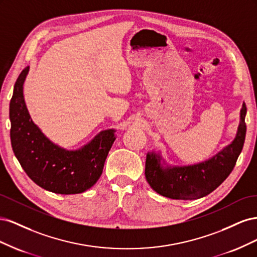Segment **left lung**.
Returning <instances> with one entry per match:
<instances>
[{"label": "left lung", "mask_w": 257, "mask_h": 257, "mask_svg": "<svg viewBox=\"0 0 257 257\" xmlns=\"http://www.w3.org/2000/svg\"><path fill=\"white\" fill-rule=\"evenodd\" d=\"M245 113L243 103L236 138L211 160L192 166L163 168L160 155L148 153L145 169L148 183L160 195L172 199H197L213 192L229 176L242 150L246 132Z\"/></svg>", "instance_id": "8db88e82"}]
</instances>
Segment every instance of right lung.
Masks as SVG:
<instances>
[{
  "instance_id": "add662e5",
  "label": "right lung",
  "mask_w": 257,
  "mask_h": 257,
  "mask_svg": "<svg viewBox=\"0 0 257 257\" xmlns=\"http://www.w3.org/2000/svg\"><path fill=\"white\" fill-rule=\"evenodd\" d=\"M29 66L15 83L10 104L13 151L26 174L41 188L57 194H78L94 185L103 173L114 142V131L99 133L78 151H67L52 144L38 128L27 109L23 82Z\"/></svg>"
}]
</instances>
